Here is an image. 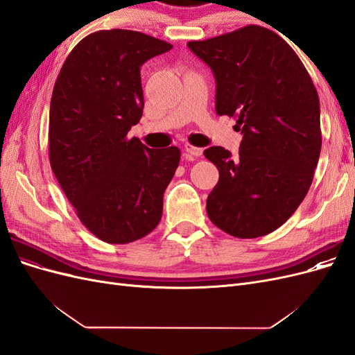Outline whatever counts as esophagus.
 Returning <instances> with one entry per match:
<instances>
[{
  "label": "esophagus",
  "mask_w": 355,
  "mask_h": 355,
  "mask_svg": "<svg viewBox=\"0 0 355 355\" xmlns=\"http://www.w3.org/2000/svg\"><path fill=\"white\" fill-rule=\"evenodd\" d=\"M184 149H185L187 157H189V158H194V157L202 155V148H197V146L191 145V144H185Z\"/></svg>",
  "instance_id": "1"
}]
</instances>
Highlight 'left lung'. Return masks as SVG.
<instances>
[{
    "label": "left lung",
    "instance_id": "obj_1",
    "mask_svg": "<svg viewBox=\"0 0 355 355\" xmlns=\"http://www.w3.org/2000/svg\"><path fill=\"white\" fill-rule=\"evenodd\" d=\"M189 50L216 80V112L237 118L234 158L222 146L204 157L219 170L209 219L237 239L280 228L304 201L321 151L320 102L304 63L275 32L249 25Z\"/></svg>",
    "mask_w": 355,
    "mask_h": 355
}]
</instances>
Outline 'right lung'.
I'll list each match as a JSON object with an SVG mask.
<instances>
[{
    "label": "right lung",
    "instance_id": "right-lung-1",
    "mask_svg": "<svg viewBox=\"0 0 355 355\" xmlns=\"http://www.w3.org/2000/svg\"><path fill=\"white\" fill-rule=\"evenodd\" d=\"M171 44L137 31H99L72 49L50 102V164L77 216L105 243L145 237L161 220L178 146L149 149L127 133L141 120V67Z\"/></svg>",
    "mask_w": 355,
    "mask_h": 355
}]
</instances>
